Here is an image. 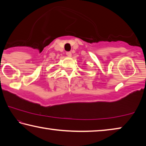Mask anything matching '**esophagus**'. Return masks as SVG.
Wrapping results in <instances>:
<instances>
[{
	"instance_id": "esophagus-1",
	"label": "esophagus",
	"mask_w": 146,
	"mask_h": 146,
	"mask_svg": "<svg viewBox=\"0 0 146 146\" xmlns=\"http://www.w3.org/2000/svg\"><path fill=\"white\" fill-rule=\"evenodd\" d=\"M66 55H67L68 57H71V52H67V53H66Z\"/></svg>"
}]
</instances>
